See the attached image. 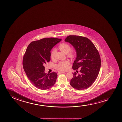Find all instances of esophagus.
Returning a JSON list of instances; mask_svg holds the SVG:
<instances>
[{
  "instance_id": "34e87169",
  "label": "esophagus",
  "mask_w": 122,
  "mask_h": 122,
  "mask_svg": "<svg viewBox=\"0 0 122 122\" xmlns=\"http://www.w3.org/2000/svg\"><path fill=\"white\" fill-rule=\"evenodd\" d=\"M59 73H65V71H59Z\"/></svg>"
}]
</instances>
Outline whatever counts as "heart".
<instances>
[{"label": "heart", "instance_id": "b5f03b06", "mask_svg": "<svg viewBox=\"0 0 122 122\" xmlns=\"http://www.w3.org/2000/svg\"><path fill=\"white\" fill-rule=\"evenodd\" d=\"M58 48L63 53L67 54V57L73 59L75 57L76 52L75 50H71V47L70 45L67 43H63L59 46ZM55 50H52L51 53V57L54 60L55 57ZM70 62L67 60H65L60 62L57 64L56 67L57 69L61 71H65L68 68V65Z\"/></svg>", "mask_w": 122, "mask_h": 122}]
</instances>
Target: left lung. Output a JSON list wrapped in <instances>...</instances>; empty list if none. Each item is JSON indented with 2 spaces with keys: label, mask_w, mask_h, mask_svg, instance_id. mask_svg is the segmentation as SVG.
<instances>
[{
  "label": "left lung",
  "mask_w": 122,
  "mask_h": 122,
  "mask_svg": "<svg viewBox=\"0 0 122 122\" xmlns=\"http://www.w3.org/2000/svg\"><path fill=\"white\" fill-rule=\"evenodd\" d=\"M65 42H69L75 49L77 57L72 69L80 70L73 73L70 85L77 90H83L92 85L98 76L101 66L98 51L89 39L76 35H69Z\"/></svg>",
  "instance_id": "1"
}]
</instances>
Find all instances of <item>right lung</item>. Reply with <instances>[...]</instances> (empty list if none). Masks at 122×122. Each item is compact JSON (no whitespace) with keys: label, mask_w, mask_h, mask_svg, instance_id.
I'll list each match as a JSON object with an SVG mask.
<instances>
[{"label":"right lung","mask_w":122,"mask_h":122,"mask_svg":"<svg viewBox=\"0 0 122 122\" xmlns=\"http://www.w3.org/2000/svg\"><path fill=\"white\" fill-rule=\"evenodd\" d=\"M61 39L47 38L31 42L27 47L23 58V67L32 84L45 90L55 84L57 75L55 72H45L44 65L50 61V51L61 41Z\"/></svg>","instance_id":"1"}]
</instances>
